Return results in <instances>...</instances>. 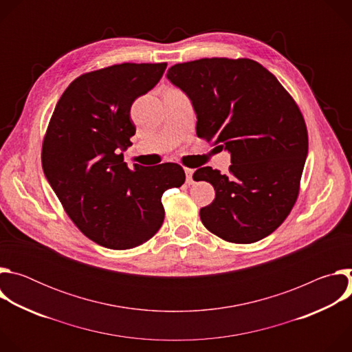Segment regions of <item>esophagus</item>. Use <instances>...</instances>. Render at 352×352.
Instances as JSON below:
<instances>
[{
    "label": "esophagus",
    "instance_id": "1",
    "mask_svg": "<svg viewBox=\"0 0 352 352\" xmlns=\"http://www.w3.org/2000/svg\"><path fill=\"white\" fill-rule=\"evenodd\" d=\"M185 174H186V182H188V184H192L193 170H192V168H185Z\"/></svg>",
    "mask_w": 352,
    "mask_h": 352
}]
</instances>
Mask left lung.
Masks as SVG:
<instances>
[{
    "instance_id": "obj_1",
    "label": "left lung",
    "mask_w": 352,
    "mask_h": 352,
    "mask_svg": "<svg viewBox=\"0 0 352 352\" xmlns=\"http://www.w3.org/2000/svg\"><path fill=\"white\" fill-rule=\"evenodd\" d=\"M167 79L189 97L197 136L231 155L228 175L212 167L193 174L216 190L200 209L204 226L234 243L270 235L295 204L308 156V131L294 98L248 58L175 64Z\"/></svg>"
}]
</instances>
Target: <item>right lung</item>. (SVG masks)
<instances>
[{
  "label": "right lung",
  "instance_id": "add662e5",
  "mask_svg": "<svg viewBox=\"0 0 352 352\" xmlns=\"http://www.w3.org/2000/svg\"><path fill=\"white\" fill-rule=\"evenodd\" d=\"M167 68L118 64L76 78L63 93L43 142L44 175L75 226L96 243L131 249L162 227L163 193L185 182L175 163L128 168L122 152L135 125L131 106Z\"/></svg>",
  "mask_w": 352,
  "mask_h": 352
}]
</instances>
